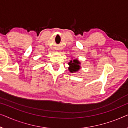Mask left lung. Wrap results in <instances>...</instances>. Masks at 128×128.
Masks as SVG:
<instances>
[{
  "label": "left lung",
  "mask_w": 128,
  "mask_h": 128,
  "mask_svg": "<svg viewBox=\"0 0 128 128\" xmlns=\"http://www.w3.org/2000/svg\"><path fill=\"white\" fill-rule=\"evenodd\" d=\"M80 62L76 59L70 61V62H68V65H69L68 70H69L70 72H76L79 71V70H80Z\"/></svg>",
  "instance_id": "8db88e82"
}]
</instances>
